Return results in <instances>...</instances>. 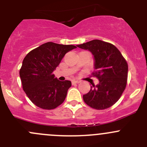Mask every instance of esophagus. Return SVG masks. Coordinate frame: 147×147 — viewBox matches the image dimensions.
Returning <instances> with one entry per match:
<instances>
[{
	"label": "esophagus",
	"instance_id": "obj_1",
	"mask_svg": "<svg viewBox=\"0 0 147 147\" xmlns=\"http://www.w3.org/2000/svg\"><path fill=\"white\" fill-rule=\"evenodd\" d=\"M72 84H76V83H80V81L75 80H74L72 81Z\"/></svg>",
	"mask_w": 147,
	"mask_h": 147
}]
</instances>
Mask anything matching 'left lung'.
I'll return each mask as SVG.
<instances>
[{
  "instance_id": "8db88e82",
  "label": "left lung",
  "mask_w": 147,
  "mask_h": 147,
  "mask_svg": "<svg viewBox=\"0 0 147 147\" xmlns=\"http://www.w3.org/2000/svg\"><path fill=\"white\" fill-rule=\"evenodd\" d=\"M77 47L87 50L94 56L93 76L99 83L92 84L90 92L83 95L88 106L96 109H105L115 105L127 85L128 65L120 51L112 44L93 40Z\"/></svg>"
}]
</instances>
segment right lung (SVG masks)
I'll use <instances>...</instances> for the list:
<instances>
[{
    "label": "right lung",
    "mask_w": 147,
    "mask_h": 147,
    "mask_svg": "<svg viewBox=\"0 0 147 147\" xmlns=\"http://www.w3.org/2000/svg\"><path fill=\"white\" fill-rule=\"evenodd\" d=\"M76 47L48 42L31 50L25 57L20 77L23 90L34 105L53 109L65 101L72 84L69 80H58L53 72L65 55Z\"/></svg>",
    "instance_id": "obj_1"
}]
</instances>
